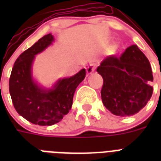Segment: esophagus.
Masks as SVG:
<instances>
[{"instance_id": "1", "label": "esophagus", "mask_w": 161, "mask_h": 161, "mask_svg": "<svg viewBox=\"0 0 161 161\" xmlns=\"http://www.w3.org/2000/svg\"><path fill=\"white\" fill-rule=\"evenodd\" d=\"M95 69L96 65L95 64H93V63H92V64H90V65L87 68V73H88V74H91V73H93V72L95 71Z\"/></svg>"}]
</instances>
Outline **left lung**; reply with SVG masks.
<instances>
[{"mask_svg": "<svg viewBox=\"0 0 161 161\" xmlns=\"http://www.w3.org/2000/svg\"><path fill=\"white\" fill-rule=\"evenodd\" d=\"M103 77L101 98L113 114L131 116L145 107L153 93L150 63L137 45L129 47L119 58L108 57L97 68Z\"/></svg>", "mask_w": 161, "mask_h": 161, "instance_id": "8db88e82", "label": "left lung"}]
</instances>
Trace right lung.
<instances>
[{"label": "right lung", "instance_id": "add662e5", "mask_svg": "<svg viewBox=\"0 0 161 161\" xmlns=\"http://www.w3.org/2000/svg\"><path fill=\"white\" fill-rule=\"evenodd\" d=\"M53 42L54 36L49 33L23 52L14 63L9 80V91L16 112L29 122L42 126L55 125L68 114L76 88L86 75L83 68L70 78H59L51 88L42 87L34 80L35 57Z\"/></svg>", "mask_w": 161, "mask_h": 161}]
</instances>
